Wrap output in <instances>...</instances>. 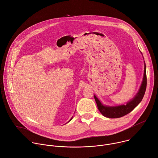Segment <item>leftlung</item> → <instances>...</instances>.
<instances>
[{
  "label": "left lung",
  "mask_w": 158,
  "mask_h": 158,
  "mask_svg": "<svg viewBox=\"0 0 158 158\" xmlns=\"http://www.w3.org/2000/svg\"><path fill=\"white\" fill-rule=\"evenodd\" d=\"M146 85H147V78H146V65H145L143 80V82L140 87V89L136 95L135 96V97L132 100L129 102L126 105H123L113 106V107L106 106L101 103L100 100L97 98L95 95H94V98L96 101L99 111L104 116L110 118H120L132 111L135 108V107H136L138 105V104L141 102L146 91Z\"/></svg>",
  "instance_id": "1"
}]
</instances>
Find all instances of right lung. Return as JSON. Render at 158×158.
I'll return each instance as SVG.
<instances>
[{"label": "right lung", "instance_id": "obj_1", "mask_svg": "<svg viewBox=\"0 0 158 158\" xmlns=\"http://www.w3.org/2000/svg\"><path fill=\"white\" fill-rule=\"evenodd\" d=\"M72 118H71V119H70V120H72Z\"/></svg>", "mask_w": 158, "mask_h": 158}]
</instances>
